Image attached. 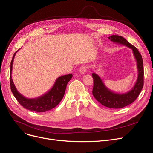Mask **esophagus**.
Instances as JSON below:
<instances>
[{"label":"esophagus","mask_w":153,"mask_h":153,"mask_svg":"<svg viewBox=\"0 0 153 153\" xmlns=\"http://www.w3.org/2000/svg\"><path fill=\"white\" fill-rule=\"evenodd\" d=\"M87 69H88V67L86 65H82L79 69V72L81 74H84L86 72Z\"/></svg>","instance_id":"34e87169"}]
</instances>
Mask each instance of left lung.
<instances>
[{
    "label": "left lung",
    "instance_id": "obj_1",
    "mask_svg": "<svg viewBox=\"0 0 153 153\" xmlns=\"http://www.w3.org/2000/svg\"><path fill=\"white\" fill-rule=\"evenodd\" d=\"M108 39L112 42L122 44L132 50L133 54L137 62L138 76L134 86L129 91L125 93H118L111 91L107 88L100 77L93 72V95L98 102L110 108H121L133 103L140 94L144 86V69L142 56L132 44L128 42L123 37L118 35H111Z\"/></svg>",
    "mask_w": 153,
    "mask_h": 153
}]
</instances>
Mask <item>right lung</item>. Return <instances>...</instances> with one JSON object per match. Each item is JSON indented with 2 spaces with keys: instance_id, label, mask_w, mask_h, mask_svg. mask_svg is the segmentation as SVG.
<instances>
[{
  "instance_id": "1",
  "label": "right lung",
  "mask_w": 153,
  "mask_h": 153,
  "mask_svg": "<svg viewBox=\"0 0 153 153\" xmlns=\"http://www.w3.org/2000/svg\"><path fill=\"white\" fill-rule=\"evenodd\" d=\"M16 51L10 62V86L11 91L14 97L18 100L19 104L25 108L32 111L45 112L52 109L57 105L63 98L65 91L67 83L69 82L72 77V74H67L60 76L56 79L53 87L48 92L40 97L35 98H27L22 95L17 90L12 79V68Z\"/></svg>"
}]
</instances>
